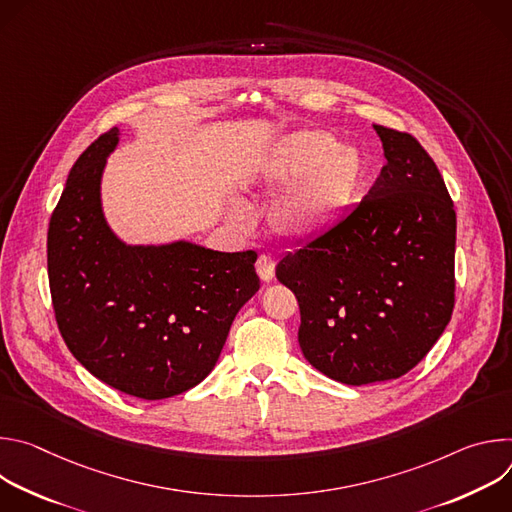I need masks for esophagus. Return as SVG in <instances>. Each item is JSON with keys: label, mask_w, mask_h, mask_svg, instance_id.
<instances>
[{"label": "esophagus", "mask_w": 512, "mask_h": 512, "mask_svg": "<svg viewBox=\"0 0 512 512\" xmlns=\"http://www.w3.org/2000/svg\"><path fill=\"white\" fill-rule=\"evenodd\" d=\"M255 269L259 273L261 281H271L273 275H275V261L269 255H259V259L255 263Z\"/></svg>", "instance_id": "34e87169"}]
</instances>
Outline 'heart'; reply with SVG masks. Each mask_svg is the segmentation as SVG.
I'll use <instances>...</instances> for the list:
<instances>
[{
	"mask_svg": "<svg viewBox=\"0 0 512 512\" xmlns=\"http://www.w3.org/2000/svg\"><path fill=\"white\" fill-rule=\"evenodd\" d=\"M257 178L271 190L290 186L271 208L273 231L287 241H310L330 231L352 206L364 178V160L352 145L320 129L291 133L263 156ZM231 221L251 227V212L229 204Z\"/></svg>",
	"mask_w": 512,
	"mask_h": 512,
	"instance_id": "1",
	"label": "heart"
}]
</instances>
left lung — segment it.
<instances>
[{"label": "left lung", "instance_id": "left-lung-1", "mask_svg": "<svg viewBox=\"0 0 512 512\" xmlns=\"http://www.w3.org/2000/svg\"><path fill=\"white\" fill-rule=\"evenodd\" d=\"M387 164L350 212L277 263L294 291L300 348L344 385L399 379L454 310L456 212L435 162L409 135L373 125Z\"/></svg>", "mask_w": 512, "mask_h": 512}]
</instances>
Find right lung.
Here are the masks:
<instances>
[{"instance_id": "right-lung-1", "label": "right lung", "mask_w": 512, "mask_h": 512, "mask_svg": "<svg viewBox=\"0 0 512 512\" xmlns=\"http://www.w3.org/2000/svg\"><path fill=\"white\" fill-rule=\"evenodd\" d=\"M119 129L70 168L48 227V281L58 330L105 385L148 401L208 377L237 312L259 289L255 251L190 241L127 245L107 225L101 178Z\"/></svg>"}]
</instances>
